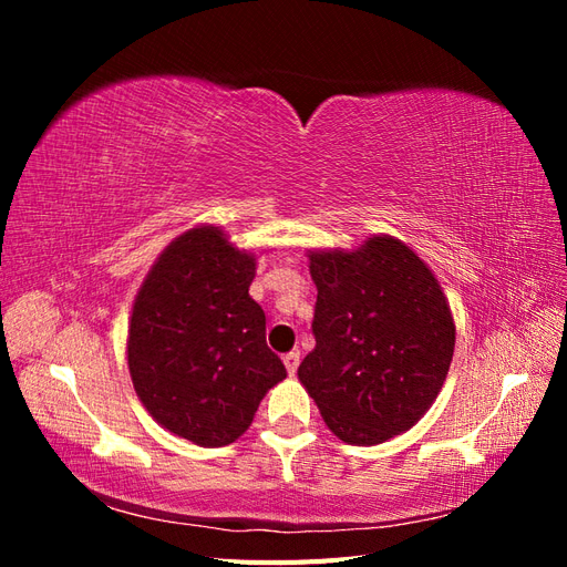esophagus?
Wrapping results in <instances>:
<instances>
[{
  "instance_id": "1",
  "label": "esophagus",
  "mask_w": 567,
  "mask_h": 567,
  "mask_svg": "<svg viewBox=\"0 0 567 567\" xmlns=\"http://www.w3.org/2000/svg\"><path fill=\"white\" fill-rule=\"evenodd\" d=\"M284 364H286V371H288L290 375H296V371H298V367H300V352H288V354L284 357Z\"/></svg>"
}]
</instances>
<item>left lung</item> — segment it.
Segmentation results:
<instances>
[{
  "label": "left lung",
  "instance_id": "1",
  "mask_svg": "<svg viewBox=\"0 0 567 567\" xmlns=\"http://www.w3.org/2000/svg\"><path fill=\"white\" fill-rule=\"evenodd\" d=\"M317 348L298 379L348 444H379L414 425L447 379L454 319L433 271L398 238L357 252H312Z\"/></svg>",
  "mask_w": 567,
  "mask_h": 567
}]
</instances>
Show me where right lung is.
Listing matches in <instances>:
<instances>
[{
    "label": "right lung",
    "mask_w": 567,
    "mask_h": 567,
    "mask_svg": "<svg viewBox=\"0 0 567 567\" xmlns=\"http://www.w3.org/2000/svg\"><path fill=\"white\" fill-rule=\"evenodd\" d=\"M252 279V257L200 227L165 248L134 302V390L163 427L200 447L244 435L265 392L286 379L262 307L248 296Z\"/></svg>",
    "instance_id": "1"
}]
</instances>
